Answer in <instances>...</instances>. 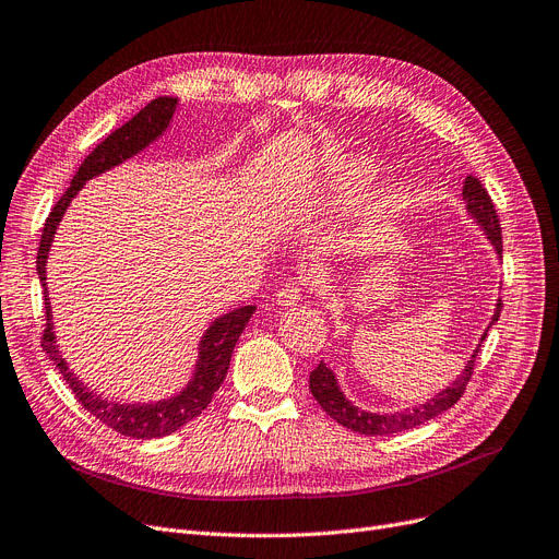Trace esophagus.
Here are the masks:
<instances>
[{
    "mask_svg": "<svg viewBox=\"0 0 559 559\" xmlns=\"http://www.w3.org/2000/svg\"><path fill=\"white\" fill-rule=\"evenodd\" d=\"M301 295H304L301 283L290 281V283L281 285V290L276 293V301H278L281 306H295V304L301 299Z\"/></svg>",
    "mask_w": 559,
    "mask_h": 559,
    "instance_id": "obj_1",
    "label": "esophagus"
}]
</instances>
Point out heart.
Returning <instances> with one entry per match:
<instances>
[{
    "mask_svg": "<svg viewBox=\"0 0 559 559\" xmlns=\"http://www.w3.org/2000/svg\"><path fill=\"white\" fill-rule=\"evenodd\" d=\"M370 175V168L366 163H359V160H355V163H349V165H345V179H349V181H361V179H366Z\"/></svg>",
    "mask_w": 559,
    "mask_h": 559,
    "instance_id": "obj_1",
    "label": "heart"
}]
</instances>
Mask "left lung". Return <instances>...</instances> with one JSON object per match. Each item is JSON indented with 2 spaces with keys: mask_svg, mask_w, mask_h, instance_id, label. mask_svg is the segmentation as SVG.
Returning a JSON list of instances; mask_svg holds the SVG:
<instances>
[{
  "mask_svg": "<svg viewBox=\"0 0 559 559\" xmlns=\"http://www.w3.org/2000/svg\"><path fill=\"white\" fill-rule=\"evenodd\" d=\"M463 200H465V210L467 214L474 218V223H477L486 239L492 243L495 253H498L502 258V230H500V221H498V214H495V204L488 195V191L481 186V181L477 177H467L465 183H463ZM500 311H502V299H498V304H495V311H492V318H490V324H495L500 320ZM490 324L486 326V332L481 334V343L488 334ZM481 343L477 345V349H474L469 361L465 364V368L461 370L459 380H453L451 386L442 389L440 394L432 396L430 401H426L424 405H417V407H407L403 412H391V415H380V412H368V409H361L357 407L353 401H349L343 389L336 380V373L332 368H329L324 361H320L316 366V370L311 373V380H308V389H311L313 399L320 403V407L326 412L329 417H332L336 424L355 430V432H361V436H391V432H403V430H409L415 426H421L424 421H430L436 419L438 415H442L444 409H449L451 405H456L463 396V391L472 378V368H474V359H477L479 355V347Z\"/></svg>",
  "mask_w": 559,
  "mask_h": 559,
  "instance_id": "obj_1",
  "label": "left lung"
}]
</instances>
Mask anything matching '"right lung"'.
Returning <instances> with one entry per match:
<instances>
[{"label": "right lung", "instance_id": "obj_1", "mask_svg": "<svg viewBox=\"0 0 559 559\" xmlns=\"http://www.w3.org/2000/svg\"><path fill=\"white\" fill-rule=\"evenodd\" d=\"M177 106H179V98L175 96L154 98L133 119H129L123 127L112 131L85 160H82L67 193L61 195L59 202L52 206V212L44 225V235H40V246L36 255V274L40 285H44V295H46L44 349L48 353L50 361L55 364V368L59 370L61 378L67 380L80 405L85 407L90 415H94L100 424H106L112 430L121 432V436L138 438V440L165 438L170 436V432L179 430L181 426L193 421L198 415H202V409L212 403L214 391L225 380L227 368H230L233 349L243 332V326L248 324V320H251L255 306L235 308V311L216 318L210 326H206V332L198 343V359H195L193 376L179 394L170 399H160L156 403L108 401L100 394H96V391H92L78 376H73L67 359L59 353V345L52 332V308L48 299L46 266H48V255H50L52 239L57 235V227L82 186H85L90 179L117 168V165L133 158L142 150H147L152 142H156L165 131H168Z\"/></svg>", "mask_w": 559, "mask_h": 559}]
</instances>
